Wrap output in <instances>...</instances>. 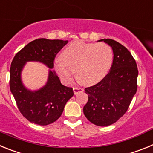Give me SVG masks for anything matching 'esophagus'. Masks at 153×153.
<instances>
[{
	"mask_svg": "<svg viewBox=\"0 0 153 153\" xmlns=\"http://www.w3.org/2000/svg\"><path fill=\"white\" fill-rule=\"evenodd\" d=\"M73 90H74V94H77L78 93H79V92H82V91H83V90L82 88H80V87H74V88H73Z\"/></svg>",
	"mask_w": 153,
	"mask_h": 153,
	"instance_id": "obj_1",
	"label": "esophagus"
}]
</instances>
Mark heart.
<instances>
[{"mask_svg":"<svg viewBox=\"0 0 153 153\" xmlns=\"http://www.w3.org/2000/svg\"><path fill=\"white\" fill-rule=\"evenodd\" d=\"M56 60L57 74L67 83L75 76L82 84L94 85L102 80L111 68L113 53L111 47L104 43L94 44L77 40L70 43Z\"/></svg>","mask_w":153,"mask_h":153,"instance_id":"1","label":"heart"}]
</instances>
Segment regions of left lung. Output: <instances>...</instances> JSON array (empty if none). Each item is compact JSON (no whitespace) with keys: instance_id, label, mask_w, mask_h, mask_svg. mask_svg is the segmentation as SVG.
<instances>
[{"instance_id":"1","label":"left lung","mask_w":153,"mask_h":153,"mask_svg":"<svg viewBox=\"0 0 153 153\" xmlns=\"http://www.w3.org/2000/svg\"><path fill=\"white\" fill-rule=\"evenodd\" d=\"M112 47L113 64L109 74L98 83L85 89L88 101L83 113L92 123L107 126L123 116L137 90L136 60L124 46L112 39H102Z\"/></svg>"}]
</instances>
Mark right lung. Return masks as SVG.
I'll return each mask as SVG.
<instances>
[{"label": "right lung", "mask_w": 153, "mask_h": 153, "mask_svg": "<svg viewBox=\"0 0 153 153\" xmlns=\"http://www.w3.org/2000/svg\"><path fill=\"white\" fill-rule=\"evenodd\" d=\"M68 40L40 38L31 41L19 51L12 60L10 69V89L18 109L30 123L47 126L60 118L67 101L74 96L73 89L61 84L53 68L57 53ZM44 63L50 68L45 86L32 91L21 80V72L27 62Z\"/></svg>", "instance_id": "obj_1"}]
</instances>
